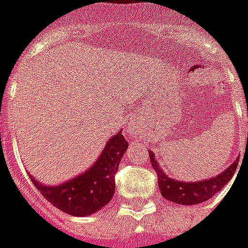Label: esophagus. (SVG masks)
Returning <instances> with one entry per match:
<instances>
[{
  "instance_id": "obj_1",
  "label": "esophagus",
  "mask_w": 248,
  "mask_h": 248,
  "mask_svg": "<svg viewBox=\"0 0 248 248\" xmlns=\"http://www.w3.org/2000/svg\"><path fill=\"white\" fill-rule=\"evenodd\" d=\"M128 134L131 136H135V135H140L142 134V125H140V123L134 119V120L129 123V125H128Z\"/></svg>"
}]
</instances>
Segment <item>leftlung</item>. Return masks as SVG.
<instances>
[{
  "label": "left lung",
  "mask_w": 248,
  "mask_h": 248,
  "mask_svg": "<svg viewBox=\"0 0 248 248\" xmlns=\"http://www.w3.org/2000/svg\"><path fill=\"white\" fill-rule=\"evenodd\" d=\"M149 155H150L151 165L158 177L161 195L170 202L187 206L202 203L216 195L232 179L237 168V162H239V159H235L225 170H222L221 173L210 179L195 180V182H182V180L169 177L164 172V169L158 164L153 151L149 150Z\"/></svg>",
  "instance_id": "obj_1"
}]
</instances>
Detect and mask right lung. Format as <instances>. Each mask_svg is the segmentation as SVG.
Wrapping results in <instances>:
<instances>
[{
    "mask_svg": "<svg viewBox=\"0 0 248 248\" xmlns=\"http://www.w3.org/2000/svg\"><path fill=\"white\" fill-rule=\"evenodd\" d=\"M121 132V129L117 131L106 142L94 164L78 176L61 184L50 186L38 182V179L28 173L31 182L46 201L61 212L75 217L97 213L110 202L114 194V174L128 147V142Z\"/></svg>",
    "mask_w": 248,
    "mask_h": 248,
    "instance_id": "right-lung-1",
    "label": "right lung"
}]
</instances>
